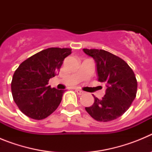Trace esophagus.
<instances>
[{"instance_id": "34e87169", "label": "esophagus", "mask_w": 152, "mask_h": 152, "mask_svg": "<svg viewBox=\"0 0 152 152\" xmlns=\"http://www.w3.org/2000/svg\"><path fill=\"white\" fill-rule=\"evenodd\" d=\"M75 91H76V92H77V94L78 95H82V94H84V91H80V90H79V89H76L75 90Z\"/></svg>"}]
</instances>
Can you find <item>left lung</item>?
Segmentation results:
<instances>
[{
    "instance_id": "1",
    "label": "left lung",
    "mask_w": 152,
    "mask_h": 152,
    "mask_svg": "<svg viewBox=\"0 0 152 152\" xmlns=\"http://www.w3.org/2000/svg\"><path fill=\"white\" fill-rule=\"evenodd\" d=\"M96 63L98 81L107 88L100 100L85 107L86 111L96 121L109 122L117 119L128 110L136 96L137 80L129 64L118 56L103 49H83Z\"/></svg>"
}]
</instances>
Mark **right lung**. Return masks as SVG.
Returning <instances> with one entry per match:
<instances>
[{"label": "right lung", "instance_id": "add662e5", "mask_svg": "<svg viewBox=\"0 0 152 152\" xmlns=\"http://www.w3.org/2000/svg\"><path fill=\"white\" fill-rule=\"evenodd\" d=\"M72 53L68 48H49L33 55L17 68L11 82L13 98L20 110L33 119H43L56 110L64 90L48 85Z\"/></svg>", "mask_w": 152, "mask_h": 152}]
</instances>
